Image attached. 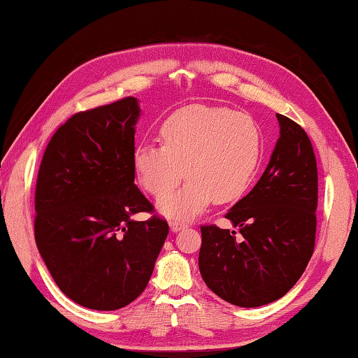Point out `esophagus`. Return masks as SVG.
I'll list each match as a JSON object with an SVG mask.
<instances>
[{
  "label": "esophagus",
  "mask_w": 358,
  "mask_h": 358,
  "mask_svg": "<svg viewBox=\"0 0 358 358\" xmlns=\"http://www.w3.org/2000/svg\"><path fill=\"white\" fill-rule=\"evenodd\" d=\"M169 226L172 232H178L181 229H185V227H187V224L185 222H180V220H171Z\"/></svg>",
  "instance_id": "34e87169"
}]
</instances>
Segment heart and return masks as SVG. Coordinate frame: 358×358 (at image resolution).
Here are the masks:
<instances>
[{"label": "heart", "instance_id": "1", "mask_svg": "<svg viewBox=\"0 0 358 358\" xmlns=\"http://www.w3.org/2000/svg\"><path fill=\"white\" fill-rule=\"evenodd\" d=\"M162 146L143 143L134 150V171L144 191L162 196L189 180L180 192L164 196L158 210L171 218H192L212 200L231 203L248 191L262 158V131L243 112L217 106H187L159 126Z\"/></svg>", "mask_w": 358, "mask_h": 358}]
</instances>
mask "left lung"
Returning <instances> with one entry per match:
<instances>
[{"mask_svg": "<svg viewBox=\"0 0 358 358\" xmlns=\"http://www.w3.org/2000/svg\"><path fill=\"white\" fill-rule=\"evenodd\" d=\"M280 136L268 166L226 214L235 231L201 226L200 273L212 292L240 308L281 299L314 252L317 162L303 129L277 113Z\"/></svg>", "mask_w": 358, "mask_h": 358, "instance_id": "obj_1", "label": "left lung"}]
</instances>
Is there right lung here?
<instances>
[{"label": "right lung", "instance_id": "add662e5", "mask_svg": "<svg viewBox=\"0 0 358 358\" xmlns=\"http://www.w3.org/2000/svg\"><path fill=\"white\" fill-rule=\"evenodd\" d=\"M138 100L75 113L45 148L35 191V241L52 278L78 305L127 306L146 289L169 234L135 185Z\"/></svg>", "mask_w": 358, "mask_h": 358}]
</instances>
